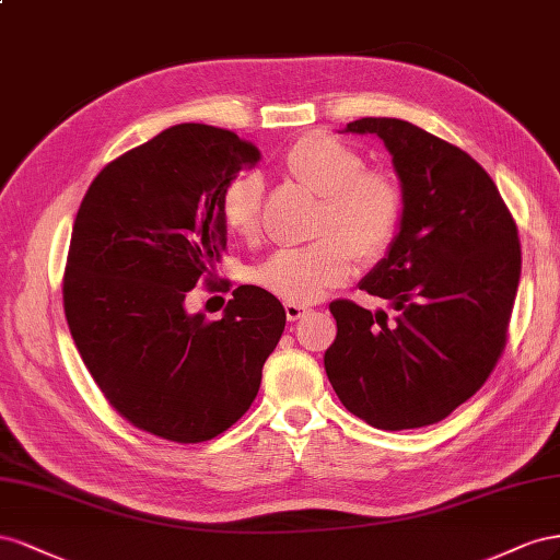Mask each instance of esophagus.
<instances>
[{"label": "esophagus", "instance_id": "obj_1", "mask_svg": "<svg viewBox=\"0 0 560 560\" xmlns=\"http://www.w3.org/2000/svg\"><path fill=\"white\" fill-rule=\"evenodd\" d=\"M283 310H285V316H289V322H298V318H302L305 314H310V307H305V305H295V302H285Z\"/></svg>", "mask_w": 560, "mask_h": 560}]
</instances>
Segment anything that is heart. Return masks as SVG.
<instances>
[{"instance_id":"b5f03b06","label":"heart","mask_w":560,"mask_h":560,"mask_svg":"<svg viewBox=\"0 0 560 560\" xmlns=\"http://www.w3.org/2000/svg\"><path fill=\"white\" fill-rule=\"evenodd\" d=\"M293 180L324 195L316 232L324 236L300 248H281L253 269L250 279L267 293L295 305L316 302L345 283L357 255L375 260L394 242L401 222V187L385 171H363L361 154L347 142L314 131L298 138L281 159ZM222 222L242 238L258 234L260 183L242 175L222 195Z\"/></svg>"}]
</instances>
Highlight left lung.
I'll return each mask as SVG.
<instances>
[{
    "instance_id": "8db88e82",
    "label": "left lung",
    "mask_w": 560,
    "mask_h": 560,
    "mask_svg": "<svg viewBox=\"0 0 560 560\" xmlns=\"http://www.w3.org/2000/svg\"><path fill=\"white\" fill-rule=\"evenodd\" d=\"M392 154L404 211L389 250L359 289L394 310L330 302L324 365L342 406L377 429L441 422L471 398L506 345L521 279L516 222L474 159L404 119L363 117Z\"/></svg>"
}]
</instances>
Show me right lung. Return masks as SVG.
Listing matches in <instances>:
<instances>
[{
	"label": "right lung",
	"mask_w": 560,
	"mask_h": 560,
	"mask_svg": "<svg viewBox=\"0 0 560 560\" xmlns=\"http://www.w3.org/2000/svg\"><path fill=\"white\" fill-rule=\"evenodd\" d=\"M258 162L232 131L171 126L95 175L74 218L62 305L79 357L121 418L166 441L242 418L285 326L258 285L232 291L218 322L185 310L228 246L222 195Z\"/></svg>",
	"instance_id": "add662e5"
}]
</instances>
